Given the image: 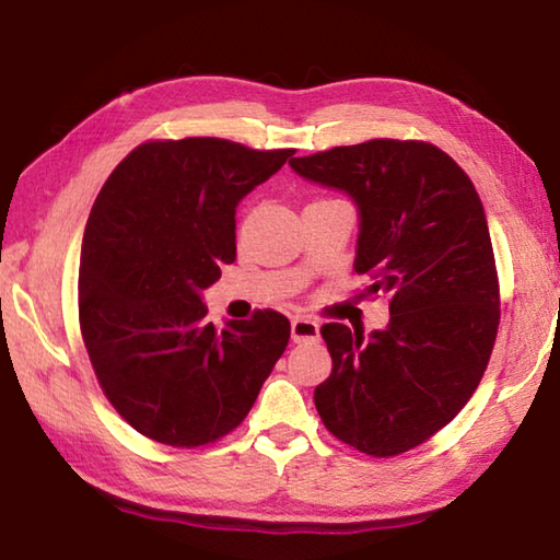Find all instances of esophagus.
Listing matches in <instances>:
<instances>
[{
    "mask_svg": "<svg viewBox=\"0 0 560 560\" xmlns=\"http://www.w3.org/2000/svg\"><path fill=\"white\" fill-rule=\"evenodd\" d=\"M320 336V326L316 324V320L311 318H293L291 320V340L293 343H306V340H318Z\"/></svg>",
    "mask_w": 560,
    "mask_h": 560,
    "instance_id": "esophagus-1",
    "label": "esophagus"
}]
</instances>
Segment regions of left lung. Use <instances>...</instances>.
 <instances>
[{"label":"left lung","mask_w":560,"mask_h":560,"mask_svg":"<svg viewBox=\"0 0 560 560\" xmlns=\"http://www.w3.org/2000/svg\"><path fill=\"white\" fill-rule=\"evenodd\" d=\"M308 183L358 207L360 296L385 293L390 324L363 336L320 328L334 371L314 393L330 434L395 457L450 424L487 371L499 279L485 207L467 173L420 140L377 138L289 160Z\"/></svg>","instance_id":"1"}]
</instances>
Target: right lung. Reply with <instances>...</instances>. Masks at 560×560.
<instances>
[{"mask_svg": "<svg viewBox=\"0 0 560 560\" xmlns=\"http://www.w3.org/2000/svg\"><path fill=\"white\" fill-rule=\"evenodd\" d=\"M293 150L222 138L153 140L113 170L81 244L79 318L118 415L170 447H200L240 424L287 350L277 311L207 324L202 291L236 259V205Z\"/></svg>", "mask_w": 560, "mask_h": 560, "instance_id": "1", "label": "right lung"}]
</instances>
